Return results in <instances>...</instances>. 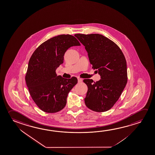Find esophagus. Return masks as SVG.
Instances as JSON below:
<instances>
[{"instance_id":"1","label":"esophagus","mask_w":155,"mask_h":155,"mask_svg":"<svg viewBox=\"0 0 155 155\" xmlns=\"http://www.w3.org/2000/svg\"><path fill=\"white\" fill-rule=\"evenodd\" d=\"M82 81H83V79H82L81 78H78V81L79 83L81 82Z\"/></svg>"}]
</instances>
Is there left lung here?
<instances>
[{
	"instance_id": "1",
	"label": "left lung",
	"mask_w": 155,
	"mask_h": 155,
	"mask_svg": "<svg viewBox=\"0 0 155 155\" xmlns=\"http://www.w3.org/2000/svg\"><path fill=\"white\" fill-rule=\"evenodd\" d=\"M74 36L85 46L92 68L101 78L95 83L92 79H84L88 87L85 105L93 111L106 112L114 106L126 85V58L117 45L101 34Z\"/></svg>"
}]
</instances>
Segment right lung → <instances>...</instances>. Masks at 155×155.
Here are the masks:
<instances>
[{"label":"right lung","instance_id":"1","mask_svg":"<svg viewBox=\"0 0 155 155\" xmlns=\"http://www.w3.org/2000/svg\"><path fill=\"white\" fill-rule=\"evenodd\" d=\"M78 45L81 44L74 36L62 34L42 43L31 55L25 80L33 100L44 112L62 110L68 93L77 83L74 77L67 79L57 76L56 70L63 63L66 51Z\"/></svg>","mask_w":155,"mask_h":155}]
</instances>
